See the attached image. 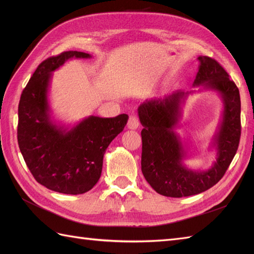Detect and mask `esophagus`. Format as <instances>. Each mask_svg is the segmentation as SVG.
<instances>
[{"mask_svg":"<svg viewBox=\"0 0 254 254\" xmlns=\"http://www.w3.org/2000/svg\"><path fill=\"white\" fill-rule=\"evenodd\" d=\"M139 127V121L138 119L135 115H132L128 118V121H127V127L130 128V130H136V128Z\"/></svg>","mask_w":254,"mask_h":254,"instance_id":"obj_1","label":"esophagus"}]
</instances>
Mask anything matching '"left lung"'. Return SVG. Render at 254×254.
I'll list each match as a JSON object with an SVG mask.
<instances>
[{
    "instance_id": "obj_1",
    "label": "left lung",
    "mask_w": 254,
    "mask_h": 254,
    "mask_svg": "<svg viewBox=\"0 0 254 254\" xmlns=\"http://www.w3.org/2000/svg\"><path fill=\"white\" fill-rule=\"evenodd\" d=\"M198 71L193 86L216 91L224 110L210 148L216 161L207 170H192L183 164L187 152L175 132L181 118V106L189 94L175 91L163 99L146 100L138 107L144 128L142 135V172L154 190L165 196L182 197L208 190L224 177L238 149L241 134L239 89L228 73L214 59L199 56Z\"/></svg>"
}]
</instances>
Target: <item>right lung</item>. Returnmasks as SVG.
I'll use <instances>...</instances> for the list:
<instances>
[{"mask_svg":"<svg viewBox=\"0 0 254 254\" xmlns=\"http://www.w3.org/2000/svg\"><path fill=\"white\" fill-rule=\"evenodd\" d=\"M89 59L65 51L39 64L23 90L18 105L17 139L25 163L37 182L64 194H83L98 182L106 149L127 122L89 116L72 127L52 120L48 100L52 72L71 59Z\"/></svg>","mask_w":254,"mask_h":254,"instance_id":"add662e5","label":"right lung"}]
</instances>
